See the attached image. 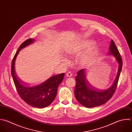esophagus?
I'll list each match as a JSON object with an SVG mask.
<instances>
[{"mask_svg":"<svg viewBox=\"0 0 132 132\" xmlns=\"http://www.w3.org/2000/svg\"><path fill=\"white\" fill-rule=\"evenodd\" d=\"M72 74L71 72H68L66 73V76L67 77H72Z\"/></svg>","mask_w":132,"mask_h":132,"instance_id":"obj_1","label":"esophagus"}]
</instances>
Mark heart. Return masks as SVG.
I'll list each match as a JSON object with an SVG mask.
<instances>
[{"label":"heart","instance_id":"1","mask_svg":"<svg viewBox=\"0 0 132 132\" xmlns=\"http://www.w3.org/2000/svg\"><path fill=\"white\" fill-rule=\"evenodd\" d=\"M95 45V42L92 40H86L80 42L74 46L69 48L67 50V54L70 56H77L84 51L92 48ZM96 51L94 50H89L85 52L81 55L79 59V63L82 67H88L92 65L95 56L96 55ZM65 63H67L66 60H64Z\"/></svg>","mask_w":132,"mask_h":132}]
</instances>
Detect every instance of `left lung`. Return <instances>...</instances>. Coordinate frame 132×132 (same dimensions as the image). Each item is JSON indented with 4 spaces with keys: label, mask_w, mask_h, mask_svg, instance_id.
<instances>
[{
    "label": "left lung",
    "mask_w": 132,
    "mask_h": 132,
    "mask_svg": "<svg viewBox=\"0 0 132 132\" xmlns=\"http://www.w3.org/2000/svg\"><path fill=\"white\" fill-rule=\"evenodd\" d=\"M108 55H113L119 66L115 80L109 88L98 90L91 87L87 80V72L85 69H81L77 72V76L76 77V85L75 95L77 101L84 107L94 108L105 103L112 97L116 89L122 69V61L120 53L113 40H111Z\"/></svg>",
    "instance_id": "8db88e82"
}]
</instances>
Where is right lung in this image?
I'll return each mask as SVG.
<instances>
[{
    "instance_id": "1",
    "label": "right lung",
    "mask_w": 132,
    "mask_h": 132,
    "mask_svg": "<svg viewBox=\"0 0 132 132\" xmlns=\"http://www.w3.org/2000/svg\"><path fill=\"white\" fill-rule=\"evenodd\" d=\"M34 39L29 38L19 46L15 53L11 65V73L17 91L21 98L27 104L37 108H44L49 105L55 99L59 85L62 82L64 73L53 76L42 83L27 85L20 81L16 75L15 60L19 51L23 48L34 43Z\"/></svg>"
}]
</instances>
